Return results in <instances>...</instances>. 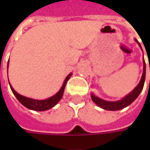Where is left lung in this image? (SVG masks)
<instances>
[{
	"instance_id": "left-lung-1",
	"label": "left lung",
	"mask_w": 150,
	"mask_h": 150,
	"mask_svg": "<svg viewBox=\"0 0 150 150\" xmlns=\"http://www.w3.org/2000/svg\"><path fill=\"white\" fill-rule=\"evenodd\" d=\"M135 41L138 42L139 46L141 47L139 42L137 40H135ZM145 72H146V67H145V62H144V71H143V75H142V78L140 79V82L139 83L138 86L135 87L134 89L133 90L131 93H129L128 95L125 96L124 98H122L121 100L116 101V102H110V101L103 100L102 98H99L98 97L93 95V93L91 94L92 100L98 106L103 108V109H105V110L116 111V110L123 109L124 108L130 105L138 98V96L140 94L141 91L143 90V88H144V81H145Z\"/></svg>"
}]
</instances>
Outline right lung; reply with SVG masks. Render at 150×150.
<instances>
[{"label":"right lung","mask_w":150,"mask_h":150,"mask_svg":"<svg viewBox=\"0 0 150 150\" xmlns=\"http://www.w3.org/2000/svg\"><path fill=\"white\" fill-rule=\"evenodd\" d=\"M71 75H72V73H70V74H68L67 76L66 79L64 80V83L62 84V88L55 95L49 98H47V99H45V100H36V99H32V98H30L24 97V96L17 93L13 89V88L11 86V84H10V87H11V89L12 91L13 94L16 96L17 100L19 101L22 105H24L27 108L34 110V111H45V110H48L50 108H53L61 100V98H62V95H63V92H64V89H65V86H66L67 82L69 80Z\"/></svg>","instance_id":"obj_1"}]
</instances>
